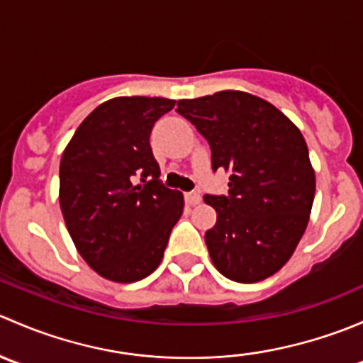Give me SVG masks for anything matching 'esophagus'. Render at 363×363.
Instances as JSON below:
<instances>
[{"instance_id":"1","label":"esophagus","mask_w":363,"mask_h":363,"mask_svg":"<svg viewBox=\"0 0 363 363\" xmlns=\"http://www.w3.org/2000/svg\"><path fill=\"white\" fill-rule=\"evenodd\" d=\"M184 199H186V202H188L189 205H199L200 202H202V196H200L199 191L184 193Z\"/></svg>"}]
</instances>
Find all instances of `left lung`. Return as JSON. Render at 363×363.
I'll list each match as a JSON object with an SVG mask.
<instances>
[{"mask_svg": "<svg viewBox=\"0 0 363 363\" xmlns=\"http://www.w3.org/2000/svg\"><path fill=\"white\" fill-rule=\"evenodd\" d=\"M177 112L211 145L228 195H205L218 221L205 233L216 269L237 283L276 274L306 232L314 170L298 128L272 104L242 91L179 100Z\"/></svg>", "mask_w": 363, "mask_h": 363, "instance_id": "left-lung-1", "label": "left lung"}]
</instances>
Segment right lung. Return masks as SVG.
<instances>
[{
    "mask_svg": "<svg viewBox=\"0 0 363 363\" xmlns=\"http://www.w3.org/2000/svg\"><path fill=\"white\" fill-rule=\"evenodd\" d=\"M167 98L121 96L94 108L61 158L60 203L87 265L105 279L135 283L158 269L184 208L161 182L149 137Z\"/></svg>",
    "mask_w": 363,
    "mask_h": 363,
    "instance_id": "right-lung-1",
    "label": "right lung"
}]
</instances>
